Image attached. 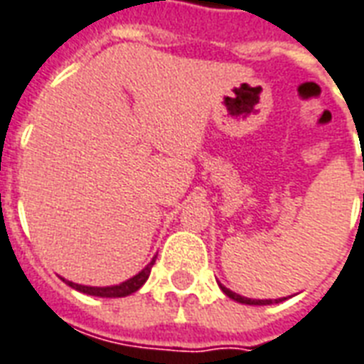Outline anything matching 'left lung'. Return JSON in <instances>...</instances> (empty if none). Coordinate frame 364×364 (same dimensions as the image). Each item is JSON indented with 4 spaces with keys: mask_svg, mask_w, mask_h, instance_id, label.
Listing matches in <instances>:
<instances>
[{
    "mask_svg": "<svg viewBox=\"0 0 364 364\" xmlns=\"http://www.w3.org/2000/svg\"><path fill=\"white\" fill-rule=\"evenodd\" d=\"M219 287H221L223 293L227 294V296H230L232 301L242 302V304H273V302H281V301H283V299H279V301H277V299H275V301H272V299H269V301H256V299H246V296H240V294L232 293L230 289H227V287H225V285H221V283H219Z\"/></svg>",
    "mask_w": 364,
    "mask_h": 364,
    "instance_id": "left-lung-1",
    "label": "left lung"
}]
</instances>
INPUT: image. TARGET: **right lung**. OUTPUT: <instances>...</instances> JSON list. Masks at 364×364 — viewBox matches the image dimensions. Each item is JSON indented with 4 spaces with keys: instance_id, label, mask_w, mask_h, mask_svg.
<instances>
[{
    "instance_id": "1",
    "label": "right lung",
    "mask_w": 364,
    "mask_h": 364,
    "mask_svg": "<svg viewBox=\"0 0 364 364\" xmlns=\"http://www.w3.org/2000/svg\"><path fill=\"white\" fill-rule=\"evenodd\" d=\"M155 264V259L151 262L149 266L141 269V272L134 275L132 279L124 281L120 285H114V287H87V285H77V283H71V281H65L70 287L77 289V291H81V293H87V294H92V296H108V299H116V296H127V294L135 293L137 289L141 287L143 283L147 281L151 273V267Z\"/></svg>"
}]
</instances>
